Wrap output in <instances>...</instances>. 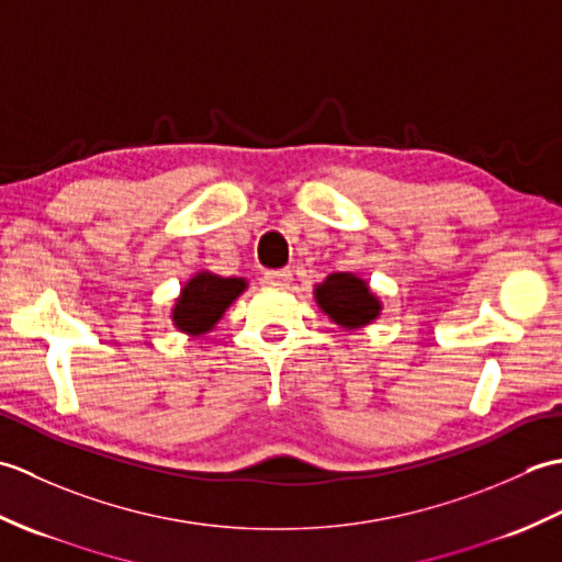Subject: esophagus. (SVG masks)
I'll return each instance as SVG.
<instances>
[{
  "instance_id": "34e87169",
  "label": "esophagus",
  "mask_w": 562,
  "mask_h": 562,
  "mask_svg": "<svg viewBox=\"0 0 562 562\" xmlns=\"http://www.w3.org/2000/svg\"><path fill=\"white\" fill-rule=\"evenodd\" d=\"M266 278L268 284H272V288H288V284L292 282V270L288 268H280V270H266Z\"/></svg>"
}]
</instances>
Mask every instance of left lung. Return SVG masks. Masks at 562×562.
Instances as JSON below:
<instances>
[{
  "mask_svg": "<svg viewBox=\"0 0 562 562\" xmlns=\"http://www.w3.org/2000/svg\"><path fill=\"white\" fill-rule=\"evenodd\" d=\"M316 302L345 328H360L379 316V302L367 284L350 272H333L316 288Z\"/></svg>",
  "mask_w": 562,
  "mask_h": 562,
  "instance_id": "obj_1",
  "label": "left lung"
}]
</instances>
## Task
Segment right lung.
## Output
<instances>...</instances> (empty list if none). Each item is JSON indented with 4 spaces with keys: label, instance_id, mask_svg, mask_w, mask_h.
Returning a JSON list of instances; mask_svg holds the SVG:
<instances>
[{
    "label": "right lung",
    "instance_id": "add662e5",
    "mask_svg": "<svg viewBox=\"0 0 562 562\" xmlns=\"http://www.w3.org/2000/svg\"><path fill=\"white\" fill-rule=\"evenodd\" d=\"M244 288L246 282L238 278H217V274L200 272L186 284L181 300L176 302L173 324L193 336L207 333Z\"/></svg>",
    "mask_w": 562,
    "mask_h": 562
}]
</instances>
